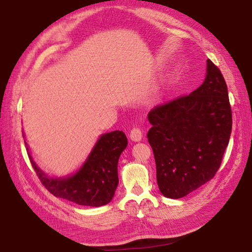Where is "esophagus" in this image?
I'll use <instances>...</instances> for the list:
<instances>
[{
	"instance_id": "esophagus-1",
	"label": "esophagus",
	"mask_w": 252,
	"mask_h": 252,
	"mask_svg": "<svg viewBox=\"0 0 252 252\" xmlns=\"http://www.w3.org/2000/svg\"><path fill=\"white\" fill-rule=\"evenodd\" d=\"M130 139L133 142H140L142 139V132L138 127H134L130 132Z\"/></svg>"
}]
</instances>
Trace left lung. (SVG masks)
<instances>
[{
	"mask_svg": "<svg viewBox=\"0 0 252 252\" xmlns=\"http://www.w3.org/2000/svg\"><path fill=\"white\" fill-rule=\"evenodd\" d=\"M148 140L159 191L182 198L212 180L231 134V108L220 70L207 59L205 80L185 97L155 107Z\"/></svg>",
	"mask_w": 252,
	"mask_h": 252,
	"instance_id": "obj_1",
	"label": "left lung"
}]
</instances>
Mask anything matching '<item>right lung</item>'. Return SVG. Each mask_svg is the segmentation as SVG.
<instances>
[{
  "instance_id": "obj_1",
  "label": "right lung",
  "mask_w": 252,
  "mask_h": 252,
  "mask_svg": "<svg viewBox=\"0 0 252 252\" xmlns=\"http://www.w3.org/2000/svg\"><path fill=\"white\" fill-rule=\"evenodd\" d=\"M23 138H25L24 132ZM25 145L38 178L54 196L93 207L111 202L119 184V158L127 145V139L122 131L100 135L78 171L66 176L47 175L34 161L26 141Z\"/></svg>"
}]
</instances>
